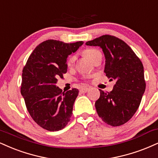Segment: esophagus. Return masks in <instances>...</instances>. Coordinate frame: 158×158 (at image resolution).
<instances>
[{
    "instance_id": "1",
    "label": "esophagus",
    "mask_w": 158,
    "mask_h": 158,
    "mask_svg": "<svg viewBox=\"0 0 158 158\" xmlns=\"http://www.w3.org/2000/svg\"><path fill=\"white\" fill-rule=\"evenodd\" d=\"M89 90H90V88H89V87H81V88L80 89V92H81V93H87Z\"/></svg>"
}]
</instances>
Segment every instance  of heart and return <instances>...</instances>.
Here are the masks:
<instances>
[{
  "label": "heart",
  "mask_w": 158,
  "mask_h": 158,
  "mask_svg": "<svg viewBox=\"0 0 158 158\" xmlns=\"http://www.w3.org/2000/svg\"><path fill=\"white\" fill-rule=\"evenodd\" d=\"M83 54H84L87 58H88L91 62H93L95 59L97 57L98 55L101 54V53L99 51L96 50V49L87 48L83 51ZM73 61H74V56H71V57L68 60V64H71L73 62Z\"/></svg>",
  "instance_id": "heart-1"
}]
</instances>
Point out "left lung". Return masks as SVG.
<instances>
[{
    "label": "left lung",
    "mask_w": 158,
    "mask_h": 158,
    "mask_svg": "<svg viewBox=\"0 0 158 158\" xmlns=\"http://www.w3.org/2000/svg\"><path fill=\"white\" fill-rule=\"evenodd\" d=\"M86 45L102 49L106 76L115 81L111 92L99 90L95 103L98 116L110 126H121L133 116L145 92L143 64L126 43L113 36H101Z\"/></svg>",
    "instance_id": "8db88e82"
}]
</instances>
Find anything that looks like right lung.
<instances>
[{
	"mask_svg": "<svg viewBox=\"0 0 158 158\" xmlns=\"http://www.w3.org/2000/svg\"><path fill=\"white\" fill-rule=\"evenodd\" d=\"M83 43L48 40L36 47L23 68L21 95L33 120L45 130L59 131L71 120L79 90L62 92L56 83L67 72L68 56Z\"/></svg>",
	"mask_w": 158,
	"mask_h": 158,
	"instance_id": "1",
	"label": "right lung"
}]
</instances>
